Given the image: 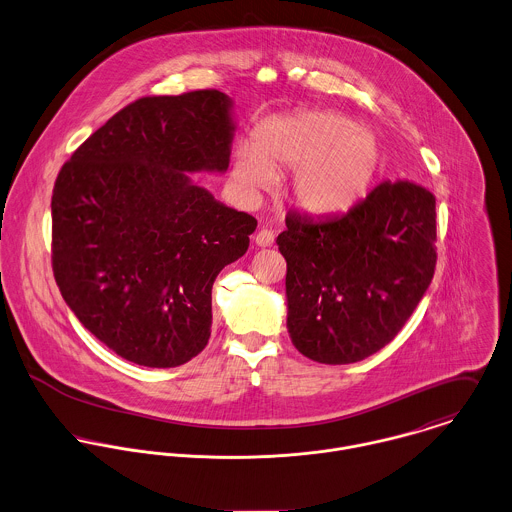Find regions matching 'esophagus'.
Listing matches in <instances>:
<instances>
[{
	"label": "esophagus",
	"mask_w": 512,
	"mask_h": 512,
	"mask_svg": "<svg viewBox=\"0 0 512 512\" xmlns=\"http://www.w3.org/2000/svg\"><path fill=\"white\" fill-rule=\"evenodd\" d=\"M275 241V233L271 229H261L257 235H255V243L259 247H271Z\"/></svg>",
	"instance_id": "34e87169"
}]
</instances>
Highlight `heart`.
Wrapping results in <instances>:
<instances>
[{"instance_id": "obj_1", "label": "heart", "mask_w": 512, "mask_h": 512, "mask_svg": "<svg viewBox=\"0 0 512 512\" xmlns=\"http://www.w3.org/2000/svg\"><path fill=\"white\" fill-rule=\"evenodd\" d=\"M295 169L291 197L315 217H333L357 207L383 169L377 139L343 115L297 111L275 115L255 131V145H239L231 161V185L253 201L269 191L277 171Z\"/></svg>"}]
</instances>
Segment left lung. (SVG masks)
<instances>
[{"mask_svg": "<svg viewBox=\"0 0 512 512\" xmlns=\"http://www.w3.org/2000/svg\"><path fill=\"white\" fill-rule=\"evenodd\" d=\"M435 197L409 181L381 183L349 213H289L277 237L287 261V329L299 353L357 363L403 329L427 293L437 253Z\"/></svg>", "mask_w": 512, "mask_h": 512, "instance_id": "1", "label": "left lung"}]
</instances>
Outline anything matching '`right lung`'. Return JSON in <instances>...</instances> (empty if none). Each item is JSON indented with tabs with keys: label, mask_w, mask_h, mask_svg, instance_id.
<instances>
[{
	"label": "right lung",
	"mask_w": 512,
	"mask_h": 512,
	"mask_svg": "<svg viewBox=\"0 0 512 512\" xmlns=\"http://www.w3.org/2000/svg\"><path fill=\"white\" fill-rule=\"evenodd\" d=\"M235 129L233 99L217 89L143 97L57 175L51 259L61 297L135 365L179 367L205 349L215 277L249 247L255 217L191 177L227 171Z\"/></svg>",
	"instance_id": "right-lung-1"
}]
</instances>
